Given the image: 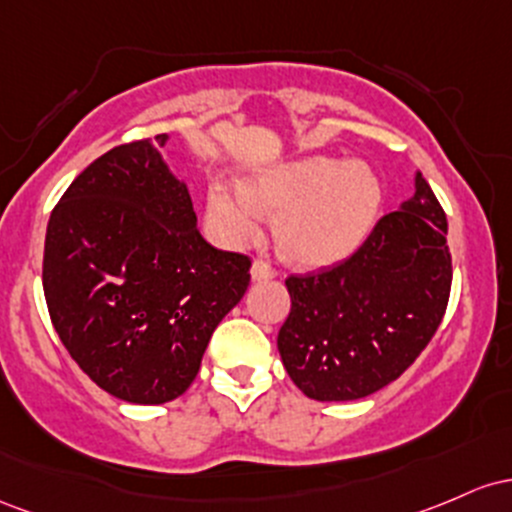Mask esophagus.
Returning <instances> with one entry per match:
<instances>
[{
    "mask_svg": "<svg viewBox=\"0 0 512 512\" xmlns=\"http://www.w3.org/2000/svg\"><path fill=\"white\" fill-rule=\"evenodd\" d=\"M275 275H278V271L268 266L266 261H254V266H251V280H254V283H263V280H273Z\"/></svg>",
    "mask_w": 512,
    "mask_h": 512,
    "instance_id": "1",
    "label": "esophagus"
}]
</instances>
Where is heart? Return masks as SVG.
<instances>
[{"label": "heart", "mask_w": 512, "mask_h": 512, "mask_svg": "<svg viewBox=\"0 0 512 512\" xmlns=\"http://www.w3.org/2000/svg\"><path fill=\"white\" fill-rule=\"evenodd\" d=\"M380 210L382 181L370 166L321 154L263 166L244 183L212 181L205 193V222L220 244H249L263 217L278 212V254L307 271L353 256Z\"/></svg>", "instance_id": "1"}]
</instances>
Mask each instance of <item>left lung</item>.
Segmentation results:
<instances>
[{
	"label": "left lung",
	"instance_id": "8db88e82",
	"mask_svg": "<svg viewBox=\"0 0 512 512\" xmlns=\"http://www.w3.org/2000/svg\"><path fill=\"white\" fill-rule=\"evenodd\" d=\"M416 193L331 271L290 275L278 350L309 399L355 401L387 387L428 346L452 283L447 217L421 171Z\"/></svg>",
	"mask_w": 512,
	"mask_h": 512
}]
</instances>
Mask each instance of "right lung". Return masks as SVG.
<instances>
[{"instance_id":"obj_1","label":"right lung","mask_w":512,"mask_h":512,"mask_svg":"<svg viewBox=\"0 0 512 512\" xmlns=\"http://www.w3.org/2000/svg\"><path fill=\"white\" fill-rule=\"evenodd\" d=\"M249 268L200 237L186 181L140 140L91 162L55 205L43 290L74 363L103 392L152 406L191 387Z\"/></svg>"}]
</instances>
